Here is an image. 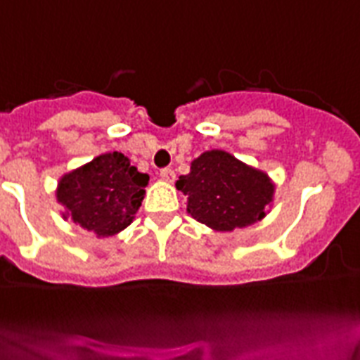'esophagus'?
Returning a JSON list of instances; mask_svg holds the SVG:
<instances>
[{
  "label": "esophagus",
  "mask_w": 360,
  "mask_h": 360,
  "mask_svg": "<svg viewBox=\"0 0 360 360\" xmlns=\"http://www.w3.org/2000/svg\"><path fill=\"white\" fill-rule=\"evenodd\" d=\"M159 175H160V179L168 181V183H172V181L175 179V174H174V170H172V168H162Z\"/></svg>",
  "instance_id": "esophagus-1"
}]
</instances>
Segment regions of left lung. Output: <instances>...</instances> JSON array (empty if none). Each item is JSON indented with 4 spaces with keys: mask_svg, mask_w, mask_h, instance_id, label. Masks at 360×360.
<instances>
[{
    "mask_svg": "<svg viewBox=\"0 0 360 360\" xmlns=\"http://www.w3.org/2000/svg\"><path fill=\"white\" fill-rule=\"evenodd\" d=\"M175 186L188 198V214L214 231L262 220L276 192L264 172L221 150L205 151L192 160L190 174L181 175Z\"/></svg>",
    "mask_w": 360,
    "mask_h": 360,
    "instance_id": "obj_1",
    "label": "left lung"
}]
</instances>
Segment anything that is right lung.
Here are the masks:
<instances>
[{"label":"right lung","instance_id":"add662e5","mask_svg":"<svg viewBox=\"0 0 360 360\" xmlns=\"http://www.w3.org/2000/svg\"><path fill=\"white\" fill-rule=\"evenodd\" d=\"M150 175L120 151L103 153L58 181L57 201L64 218L105 238L124 231L142 205Z\"/></svg>","mask_w":360,"mask_h":360}]
</instances>
